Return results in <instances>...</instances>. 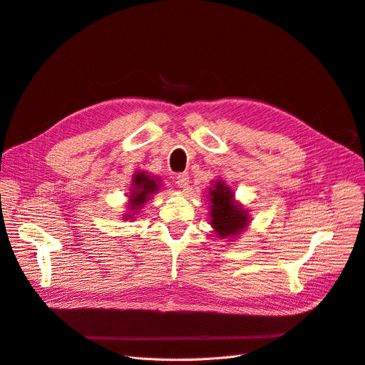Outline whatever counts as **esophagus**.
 <instances>
[{
    "label": "esophagus",
    "mask_w": 365,
    "mask_h": 365,
    "mask_svg": "<svg viewBox=\"0 0 365 365\" xmlns=\"http://www.w3.org/2000/svg\"><path fill=\"white\" fill-rule=\"evenodd\" d=\"M175 180H177V184L180 188H185L188 185V173L187 172L178 173L177 177H175Z\"/></svg>",
    "instance_id": "34e87169"
}]
</instances>
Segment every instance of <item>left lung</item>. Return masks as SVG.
Returning <instances> with one entry per match:
<instances>
[{"mask_svg":"<svg viewBox=\"0 0 365 365\" xmlns=\"http://www.w3.org/2000/svg\"><path fill=\"white\" fill-rule=\"evenodd\" d=\"M211 184L212 187L208 188L207 195L210 225L218 238L226 241L237 240L250 226V211L235 199V193L222 178L211 181Z\"/></svg>","mask_w":365,"mask_h":365,"instance_id":"left-lung-1","label":"left lung"}]
</instances>
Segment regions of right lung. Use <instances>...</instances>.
Returning a JSON list of instances; mask_svg holds the SVG:
<instances>
[{"mask_svg":"<svg viewBox=\"0 0 365 365\" xmlns=\"http://www.w3.org/2000/svg\"><path fill=\"white\" fill-rule=\"evenodd\" d=\"M160 188H162V178L155 177V175H150L145 170H136L132 175V182H130L128 188V205L127 212L123 214V220L132 222L135 215L143 208L148 199L155 195Z\"/></svg>","mask_w":365,"mask_h":365,"instance_id":"right-lung-1","label":"right lung"}]
</instances>
